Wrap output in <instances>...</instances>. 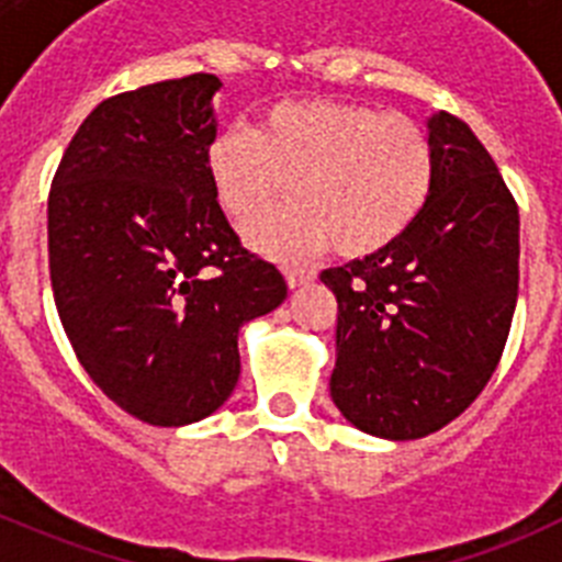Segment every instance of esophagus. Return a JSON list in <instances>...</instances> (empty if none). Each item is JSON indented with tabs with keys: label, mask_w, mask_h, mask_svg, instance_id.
<instances>
[{
	"label": "esophagus",
	"mask_w": 562,
	"mask_h": 562,
	"mask_svg": "<svg viewBox=\"0 0 562 562\" xmlns=\"http://www.w3.org/2000/svg\"><path fill=\"white\" fill-rule=\"evenodd\" d=\"M315 276H317V272L312 270V267H304V265H286L284 267V278H286V284H290V286L310 284Z\"/></svg>",
	"instance_id": "1"
}]
</instances>
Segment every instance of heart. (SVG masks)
<instances>
[{
    "instance_id": "b5f03b06",
    "label": "heart",
    "mask_w": 562,
    "mask_h": 562,
    "mask_svg": "<svg viewBox=\"0 0 562 562\" xmlns=\"http://www.w3.org/2000/svg\"><path fill=\"white\" fill-rule=\"evenodd\" d=\"M205 166L238 225L296 182L297 206L247 227L252 245L276 256L329 241L340 256H371L414 225L436 180L434 140L419 123L326 98L276 103L256 132L225 128L207 143Z\"/></svg>"
}]
</instances>
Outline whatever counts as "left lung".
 I'll list each match as a JSON object with an SVG mask.
<instances>
[{
    "label": "left lung",
    "instance_id": "left-lung-1",
    "mask_svg": "<svg viewBox=\"0 0 562 562\" xmlns=\"http://www.w3.org/2000/svg\"><path fill=\"white\" fill-rule=\"evenodd\" d=\"M428 205L389 247L321 272L337 297L331 400L371 436L422 439L473 405L518 304V202L473 128L430 117Z\"/></svg>",
    "mask_w": 562,
    "mask_h": 562
}]
</instances>
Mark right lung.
I'll use <instances>...</instances> for the list:
<instances>
[{
	"label": "right lung",
	"instance_id": "obj_1",
	"mask_svg": "<svg viewBox=\"0 0 562 562\" xmlns=\"http://www.w3.org/2000/svg\"><path fill=\"white\" fill-rule=\"evenodd\" d=\"M220 87L193 72L106 98L49 188V281L72 351L117 408L160 428L220 408L241 371L238 326L286 297L207 177Z\"/></svg>",
	"mask_w": 562,
	"mask_h": 562
}]
</instances>
